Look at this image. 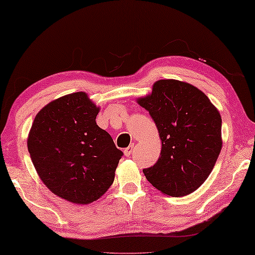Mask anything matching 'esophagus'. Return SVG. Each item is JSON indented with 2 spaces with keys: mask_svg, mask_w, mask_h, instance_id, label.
Masks as SVG:
<instances>
[{
  "mask_svg": "<svg viewBox=\"0 0 255 255\" xmlns=\"http://www.w3.org/2000/svg\"><path fill=\"white\" fill-rule=\"evenodd\" d=\"M133 150H134V145H133V144L128 145V147L124 150V155L127 157H130L133 153Z\"/></svg>",
  "mask_w": 255,
  "mask_h": 255,
  "instance_id": "1",
  "label": "esophagus"
}]
</instances>
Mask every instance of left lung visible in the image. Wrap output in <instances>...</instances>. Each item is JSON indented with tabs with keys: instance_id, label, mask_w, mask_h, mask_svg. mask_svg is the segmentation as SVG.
<instances>
[{
	"instance_id": "left-lung-1",
	"label": "left lung",
	"mask_w": 255,
	"mask_h": 255,
	"mask_svg": "<svg viewBox=\"0 0 255 255\" xmlns=\"http://www.w3.org/2000/svg\"><path fill=\"white\" fill-rule=\"evenodd\" d=\"M155 121L161 140L157 162L143 169L153 187L170 197L198 190L222 150V116L210 99L190 83L158 80L136 100Z\"/></svg>"
}]
</instances>
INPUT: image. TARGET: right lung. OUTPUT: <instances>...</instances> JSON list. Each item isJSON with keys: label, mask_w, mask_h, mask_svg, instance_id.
<instances>
[{"label": "right lung", "mask_w": 255, "mask_h": 255, "mask_svg": "<svg viewBox=\"0 0 255 255\" xmlns=\"http://www.w3.org/2000/svg\"><path fill=\"white\" fill-rule=\"evenodd\" d=\"M98 113L86 93L66 95L41 108L28 135V151L40 179L72 203L88 204L102 197L123 156L96 123Z\"/></svg>", "instance_id": "obj_1"}]
</instances>
